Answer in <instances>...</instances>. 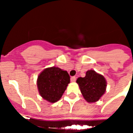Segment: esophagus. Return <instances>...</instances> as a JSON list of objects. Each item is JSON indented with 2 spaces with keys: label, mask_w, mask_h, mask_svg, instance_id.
<instances>
[{
  "label": "esophagus",
  "mask_w": 133,
  "mask_h": 133,
  "mask_svg": "<svg viewBox=\"0 0 133 133\" xmlns=\"http://www.w3.org/2000/svg\"><path fill=\"white\" fill-rule=\"evenodd\" d=\"M76 80H77V78H76V77H72L71 78H70V81H71V82H75Z\"/></svg>",
  "instance_id": "1"
}]
</instances>
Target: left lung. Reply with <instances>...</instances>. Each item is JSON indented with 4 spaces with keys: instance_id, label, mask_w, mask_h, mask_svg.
I'll use <instances>...</instances> for the list:
<instances>
[{
    "instance_id": "1",
    "label": "left lung",
    "mask_w": 133,
    "mask_h": 133,
    "mask_svg": "<svg viewBox=\"0 0 133 133\" xmlns=\"http://www.w3.org/2000/svg\"><path fill=\"white\" fill-rule=\"evenodd\" d=\"M77 83L84 99L89 103L98 101L106 90V80L95 70H88L85 77H79Z\"/></svg>"
}]
</instances>
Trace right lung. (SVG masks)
Segmentation results:
<instances>
[{"label":"right lung","instance_id":"add662e5","mask_svg":"<svg viewBox=\"0 0 133 133\" xmlns=\"http://www.w3.org/2000/svg\"><path fill=\"white\" fill-rule=\"evenodd\" d=\"M70 76L65 70L58 67L44 69L38 77L37 87L41 96L50 103H55L63 96Z\"/></svg>","mask_w":133,"mask_h":133}]
</instances>
